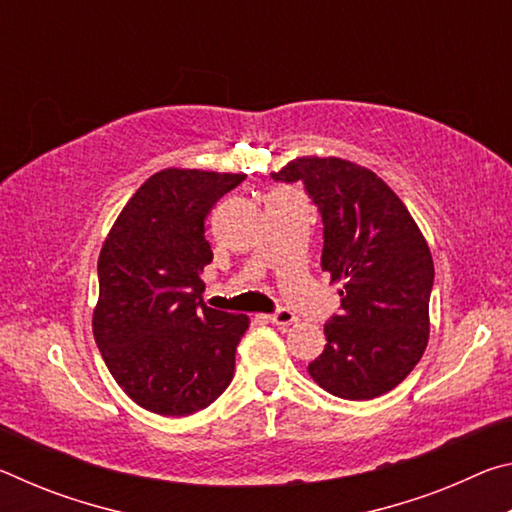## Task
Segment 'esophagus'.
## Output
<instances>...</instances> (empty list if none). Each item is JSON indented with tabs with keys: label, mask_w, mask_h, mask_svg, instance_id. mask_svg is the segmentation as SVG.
<instances>
[{
	"label": "esophagus",
	"mask_w": 512,
	"mask_h": 512,
	"mask_svg": "<svg viewBox=\"0 0 512 512\" xmlns=\"http://www.w3.org/2000/svg\"><path fill=\"white\" fill-rule=\"evenodd\" d=\"M271 323H275V325H280V327H289V325H293V323H298V316L293 314V311H289V309H284V307H280V309H275L271 316Z\"/></svg>",
	"instance_id": "34e87169"
}]
</instances>
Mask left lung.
Masks as SVG:
<instances>
[{"instance_id": "left-lung-1", "label": "left lung", "mask_w": 512, "mask_h": 512, "mask_svg": "<svg viewBox=\"0 0 512 512\" xmlns=\"http://www.w3.org/2000/svg\"><path fill=\"white\" fill-rule=\"evenodd\" d=\"M273 180L305 185L323 219L320 266L343 284L309 375L343 400L393 391L429 341L433 259L420 228L384 180L348 160L300 158Z\"/></svg>"}]
</instances>
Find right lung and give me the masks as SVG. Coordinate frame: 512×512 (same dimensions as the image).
<instances>
[{
  "label": "right lung",
  "mask_w": 512,
  "mask_h": 512,
  "mask_svg": "<svg viewBox=\"0 0 512 512\" xmlns=\"http://www.w3.org/2000/svg\"><path fill=\"white\" fill-rule=\"evenodd\" d=\"M244 173L164 169L137 189L99 255L94 341L133 402L158 415H192L235 377L248 316L203 302L212 262L205 219Z\"/></svg>",
  "instance_id": "1"
}]
</instances>
